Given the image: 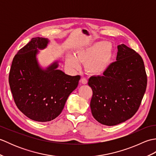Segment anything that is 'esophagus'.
Returning a JSON list of instances; mask_svg holds the SVG:
<instances>
[{"label": "esophagus", "instance_id": "esophagus-1", "mask_svg": "<svg viewBox=\"0 0 156 156\" xmlns=\"http://www.w3.org/2000/svg\"><path fill=\"white\" fill-rule=\"evenodd\" d=\"M80 82H81V83H82V84H87L88 83V80H87V78H82L81 79Z\"/></svg>", "mask_w": 156, "mask_h": 156}]
</instances>
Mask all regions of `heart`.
<instances>
[{"mask_svg":"<svg viewBox=\"0 0 156 156\" xmlns=\"http://www.w3.org/2000/svg\"><path fill=\"white\" fill-rule=\"evenodd\" d=\"M112 56V46L107 42L98 41L90 47L76 53V58L69 55L66 59L67 64L72 68L77 69V62L84 64V69L90 74L98 75L103 73L110 63Z\"/></svg>","mask_w":156,"mask_h":156,"instance_id":"b5f03b06","label":"heart"}]
</instances>
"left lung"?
Segmentation results:
<instances>
[{
	"label": "left lung",
	"instance_id": "8db88e82",
	"mask_svg": "<svg viewBox=\"0 0 156 156\" xmlns=\"http://www.w3.org/2000/svg\"><path fill=\"white\" fill-rule=\"evenodd\" d=\"M117 61L102 76H91L90 108L100 123L113 126L128 120L140 108L147 87V74L141 55L125 44L117 46Z\"/></svg>",
	"mask_w": 156,
	"mask_h": 156
}]
</instances>
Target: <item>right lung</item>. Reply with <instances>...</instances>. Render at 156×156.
I'll return each instance as SVG.
<instances>
[{"instance_id":"1","label":"right lung","mask_w":156,"mask_h":156,"mask_svg":"<svg viewBox=\"0 0 156 156\" xmlns=\"http://www.w3.org/2000/svg\"><path fill=\"white\" fill-rule=\"evenodd\" d=\"M48 42L45 38H32L15 55L9 76L16 107L39 122L50 121L61 113L80 79V76H69L57 69V62L45 69L39 66L37 49L45 48Z\"/></svg>"}]
</instances>
